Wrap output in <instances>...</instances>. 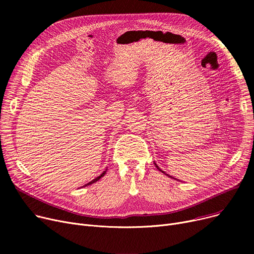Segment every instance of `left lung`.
Masks as SVG:
<instances>
[{"instance_id":"8db88e82","label":"left lung","mask_w":254,"mask_h":254,"mask_svg":"<svg viewBox=\"0 0 254 254\" xmlns=\"http://www.w3.org/2000/svg\"><path fill=\"white\" fill-rule=\"evenodd\" d=\"M155 166H156V164H155ZM156 168H157V169H158V170H159V171H161V172H163V173H164V174H166V173H165V172H164V171H162V170H161V169H159V168H158V167H157V166H156ZM167 175H168V174H167ZM170 177H171V176H170ZM171 178H172V177H171Z\"/></svg>"}]
</instances>
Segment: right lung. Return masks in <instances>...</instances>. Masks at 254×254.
<instances>
[{
  "instance_id": "add662e5",
  "label": "right lung",
  "mask_w": 254,
  "mask_h": 254,
  "mask_svg": "<svg viewBox=\"0 0 254 254\" xmlns=\"http://www.w3.org/2000/svg\"><path fill=\"white\" fill-rule=\"evenodd\" d=\"M105 174H106V171H104V172H103V173H102V174H101V175H100V176H99V177H97V178H96V179H93V180H91V181H90V182H88V183H87V184H85V185H84V186H86V185H90V184H92V183H95V182H97V181H99V180H100V179H101V178H102V177H104V175H105Z\"/></svg>"
}]
</instances>
